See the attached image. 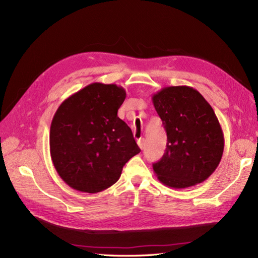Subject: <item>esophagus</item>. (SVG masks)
Segmentation results:
<instances>
[{
	"label": "esophagus",
	"mask_w": 258,
	"mask_h": 258,
	"mask_svg": "<svg viewBox=\"0 0 258 258\" xmlns=\"http://www.w3.org/2000/svg\"><path fill=\"white\" fill-rule=\"evenodd\" d=\"M138 144H139V146H140V149H141V150H144V146H145V140H144V139H140V140L138 141Z\"/></svg>",
	"instance_id": "obj_1"
}]
</instances>
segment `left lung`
<instances>
[{
  "instance_id": "obj_1",
  "label": "left lung",
  "mask_w": 258,
  "mask_h": 258,
  "mask_svg": "<svg viewBox=\"0 0 258 258\" xmlns=\"http://www.w3.org/2000/svg\"><path fill=\"white\" fill-rule=\"evenodd\" d=\"M152 101L167 134L165 153L153 164L157 178L173 188L204 182L224 151L223 131L212 106L199 91L184 85L164 87Z\"/></svg>"
}]
</instances>
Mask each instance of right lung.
<instances>
[{"instance_id":"1","label":"right lung","mask_w":258,"mask_h":258,"mask_svg":"<svg viewBox=\"0 0 258 258\" xmlns=\"http://www.w3.org/2000/svg\"><path fill=\"white\" fill-rule=\"evenodd\" d=\"M123 87L92 83L68 97L50 130L52 162L70 187L98 193L118 180L125 163L141 152L132 131L117 116Z\"/></svg>"}]
</instances>
